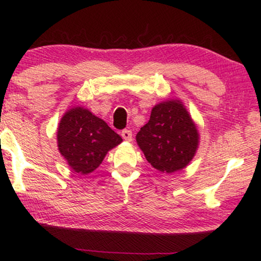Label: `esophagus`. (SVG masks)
Here are the masks:
<instances>
[{"label":"esophagus","mask_w":261,"mask_h":261,"mask_svg":"<svg viewBox=\"0 0 261 261\" xmlns=\"http://www.w3.org/2000/svg\"><path fill=\"white\" fill-rule=\"evenodd\" d=\"M121 137L123 138V140L126 141H132V132L129 129H124L122 130V133H121Z\"/></svg>","instance_id":"obj_1"}]
</instances>
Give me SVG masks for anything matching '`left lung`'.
<instances>
[{
  "label": "left lung",
  "mask_w": 261,
  "mask_h": 261,
  "mask_svg": "<svg viewBox=\"0 0 261 261\" xmlns=\"http://www.w3.org/2000/svg\"><path fill=\"white\" fill-rule=\"evenodd\" d=\"M137 142L155 170L173 173L194 159L199 133L183 102L171 98L153 107L149 121L137 134Z\"/></svg>",
  "instance_id": "obj_1"
}]
</instances>
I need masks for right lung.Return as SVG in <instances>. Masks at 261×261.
I'll list each match as a JSON object with an SVG mask.
<instances>
[{"instance_id": "right-lung-1", "label": "right lung", "mask_w": 261, "mask_h": 261, "mask_svg": "<svg viewBox=\"0 0 261 261\" xmlns=\"http://www.w3.org/2000/svg\"><path fill=\"white\" fill-rule=\"evenodd\" d=\"M121 142L119 134L84 107L65 112L57 129L60 154L74 172L83 176L97 169L107 153Z\"/></svg>"}]
</instances>
